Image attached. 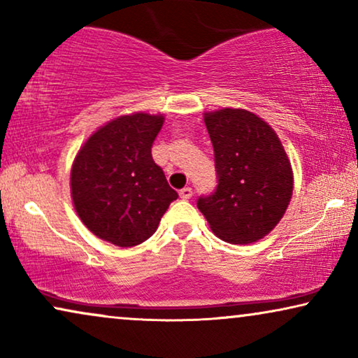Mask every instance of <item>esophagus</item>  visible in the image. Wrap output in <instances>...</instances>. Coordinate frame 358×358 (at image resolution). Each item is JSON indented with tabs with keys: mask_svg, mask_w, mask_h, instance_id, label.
Listing matches in <instances>:
<instances>
[{
	"mask_svg": "<svg viewBox=\"0 0 358 358\" xmlns=\"http://www.w3.org/2000/svg\"><path fill=\"white\" fill-rule=\"evenodd\" d=\"M192 187H184V189H180V192H179V195H180V199H184V200H187V199H190L192 197Z\"/></svg>",
	"mask_w": 358,
	"mask_h": 358,
	"instance_id": "1",
	"label": "esophagus"
}]
</instances>
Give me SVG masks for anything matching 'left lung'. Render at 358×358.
I'll return each mask as SVG.
<instances>
[{"label":"left lung","mask_w":358,"mask_h":358,"mask_svg":"<svg viewBox=\"0 0 358 358\" xmlns=\"http://www.w3.org/2000/svg\"><path fill=\"white\" fill-rule=\"evenodd\" d=\"M218 184L197 207L223 241L249 244L272 231L293 192L292 166L271 127L252 112L205 114Z\"/></svg>","instance_id":"1"}]
</instances>
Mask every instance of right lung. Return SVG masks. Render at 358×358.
I'll return each mask as SVG.
<instances>
[{
    "instance_id": "add662e5",
    "label": "right lung",
    "mask_w": 358,
    "mask_h": 358,
    "mask_svg": "<svg viewBox=\"0 0 358 358\" xmlns=\"http://www.w3.org/2000/svg\"><path fill=\"white\" fill-rule=\"evenodd\" d=\"M163 115L138 112L101 127L83 145L71 168V197L87 229L120 248L143 243L179 197L151 146Z\"/></svg>"
}]
</instances>
